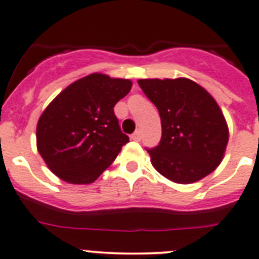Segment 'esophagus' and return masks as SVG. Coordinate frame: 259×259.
<instances>
[{
  "label": "esophagus",
  "instance_id": "34e87169",
  "mask_svg": "<svg viewBox=\"0 0 259 259\" xmlns=\"http://www.w3.org/2000/svg\"><path fill=\"white\" fill-rule=\"evenodd\" d=\"M132 139H133V141H137V142L141 141V139H142L141 130H137V132H135V133H133V134H132Z\"/></svg>",
  "mask_w": 259,
  "mask_h": 259
}]
</instances>
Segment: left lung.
Instances as JSON below:
<instances>
[{
	"label": "left lung",
	"instance_id": "left-lung-1",
	"mask_svg": "<svg viewBox=\"0 0 259 259\" xmlns=\"http://www.w3.org/2000/svg\"><path fill=\"white\" fill-rule=\"evenodd\" d=\"M161 118V141L150 148L151 162L170 181L188 185L222 161L228 127L220 106L199 83L181 78L138 80Z\"/></svg>",
	"mask_w": 259,
	"mask_h": 259
}]
</instances>
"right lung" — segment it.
Masks as SVG:
<instances>
[{
  "mask_svg": "<svg viewBox=\"0 0 259 259\" xmlns=\"http://www.w3.org/2000/svg\"><path fill=\"white\" fill-rule=\"evenodd\" d=\"M132 81L92 73L63 90L42 112L37 150L57 177L72 185L93 183L115 161L129 137L113 107Z\"/></svg>",
  "mask_w": 259,
  "mask_h": 259,
  "instance_id": "right-lung-1",
  "label": "right lung"
}]
</instances>
